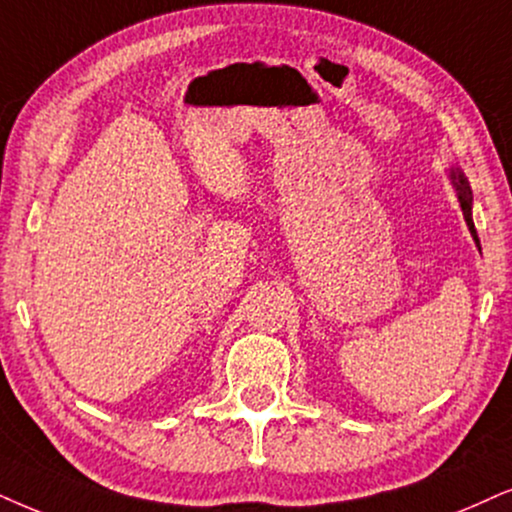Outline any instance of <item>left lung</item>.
<instances>
[{
    "label": "left lung",
    "mask_w": 512,
    "mask_h": 512,
    "mask_svg": "<svg viewBox=\"0 0 512 512\" xmlns=\"http://www.w3.org/2000/svg\"><path fill=\"white\" fill-rule=\"evenodd\" d=\"M451 181H454L458 200H461V210H463L465 224H468V229H470L472 238H475V243L480 245V238H477V231H475V222H472V191H470L468 179H465V174L458 170V167H451Z\"/></svg>",
    "instance_id": "1"
}]
</instances>
